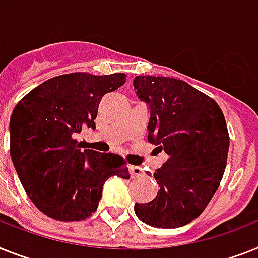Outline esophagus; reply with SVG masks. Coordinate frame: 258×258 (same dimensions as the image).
<instances>
[{"instance_id":"esophagus-1","label":"esophagus","mask_w":258,"mask_h":258,"mask_svg":"<svg viewBox=\"0 0 258 258\" xmlns=\"http://www.w3.org/2000/svg\"><path fill=\"white\" fill-rule=\"evenodd\" d=\"M130 173H131V177H140L142 175H143V171H142V168L140 167H138V165H130Z\"/></svg>"}]
</instances>
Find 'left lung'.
I'll return each instance as SVG.
<instances>
[{"instance_id": "left-lung-1", "label": "left lung", "mask_w": 258, "mask_h": 258, "mask_svg": "<svg viewBox=\"0 0 258 258\" xmlns=\"http://www.w3.org/2000/svg\"><path fill=\"white\" fill-rule=\"evenodd\" d=\"M134 89L150 106L148 142L168 155L154 173L156 198L136 203V216L155 228L184 227L202 215L223 179L229 150L223 111L180 79L138 75Z\"/></svg>"}]
</instances>
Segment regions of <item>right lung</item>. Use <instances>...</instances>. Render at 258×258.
<instances>
[{
	"label": "right lung",
	"mask_w": 258,
	"mask_h": 258,
	"mask_svg": "<svg viewBox=\"0 0 258 258\" xmlns=\"http://www.w3.org/2000/svg\"><path fill=\"white\" fill-rule=\"evenodd\" d=\"M124 73H71L47 79L22 98L10 116V156L30 200L46 216H91L111 176L128 179L116 154L82 150L77 135L95 128L102 98L124 85Z\"/></svg>",
	"instance_id": "obj_1"
}]
</instances>
